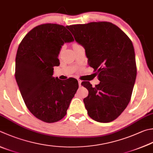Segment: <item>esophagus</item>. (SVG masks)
<instances>
[{
	"label": "esophagus",
	"instance_id": "esophagus-1",
	"mask_svg": "<svg viewBox=\"0 0 153 153\" xmlns=\"http://www.w3.org/2000/svg\"><path fill=\"white\" fill-rule=\"evenodd\" d=\"M78 82H79V86H81V82H82V80H81L78 79Z\"/></svg>",
	"mask_w": 153,
	"mask_h": 153
}]
</instances>
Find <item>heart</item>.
<instances>
[{"label":"heart","instance_id":"obj_1","mask_svg":"<svg viewBox=\"0 0 153 153\" xmlns=\"http://www.w3.org/2000/svg\"><path fill=\"white\" fill-rule=\"evenodd\" d=\"M74 45H77V44H74Z\"/></svg>","mask_w":153,"mask_h":153}]
</instances>
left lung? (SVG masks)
<instances>
[{"instance_id":"8db88e82","label":"left lung","mask_w":153,"mask_h":153,"mask_svg":"<svg viewBox=\"0 0 153 153\" xmlns=\"http://www.w3.org/2000/svg\"><path fill=\"white\" fill-rule=\"evenodd\" d=\"M67 28L85 48L88 65L100 81L94 87L89 82L81 83L88 91L83 100L88 116L99 123L111 122L128 105L136 80V60L131 39L109 22Z\"/></svg>"}]
</instances>
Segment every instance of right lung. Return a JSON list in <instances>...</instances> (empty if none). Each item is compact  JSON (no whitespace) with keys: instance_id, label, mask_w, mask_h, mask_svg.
Instances as JSON below:
<instances>
[{"instance_id":"obj_1","label":"right lung","mask_w":153,"mask_h":153,"mask_svg":"<svg viewBox=\"0 0 153 153\" xmlns=\"http://www.w3.org/2000/svg\"><path fill=\"white\" fill-rule=\"evenodd\" d=\"M74 39L66 27L43 24L28 32L19 46L15 79L28 110L37 119L52 123L67 114L79 88L77 80H61L53 75L59 66L60 48Z\"/></svg>"}]
</instances>
